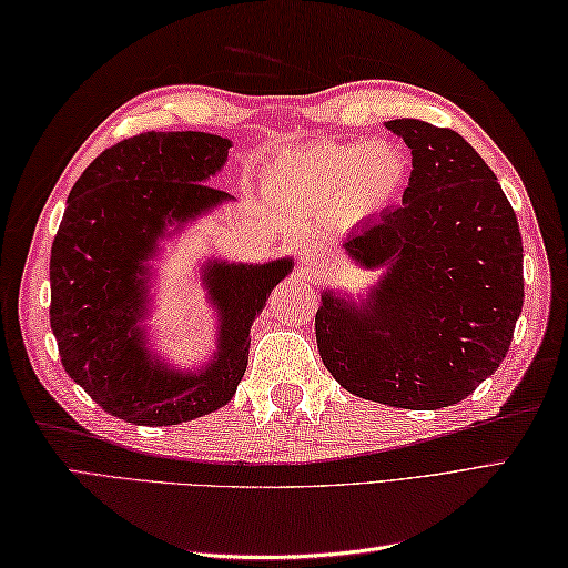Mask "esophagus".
Returning <instances> with one entry per match:
<instances>
[{
	"instance_id": "esophagus-1",
	"label": "esophagus",
	"mask_w": 568,
	"mask_h": 568,
	"mask_svg": "<svg viewBox=\"0 0 568 568\" xmlns=\"http://www.w3.org/2000/svg\"><path fill=\"white\" fill-rule=\"evenodd\" d=\"M300 253H303V258H305V261H312V256H315V251H312L310 246H305V248L300 251Z\"/></svg>"
}]
</instances>
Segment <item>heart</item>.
<instances>
[{
	"instance_id": "heart-1",
	"label": "heart",
	"mask_w": 568,
	"mask_h": 568,
	"mask_svg": "<svg viewBox=\"0 0 568 568\" xmlns=\"http://www.w3.org/2000/svg\"><path fill=\"white\" fill-rule=\"evenodd\" d=\"M409 163L393 143H322L275 168V185L344 220L388 210L407 185Z\"/></svg>"
}]
</instances>
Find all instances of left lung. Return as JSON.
<instances>
[{
    "label": "left lung",
    "instance_id": "left-lung-1",
    "mask_svg": "<svg viewBox=\"0 0 568 568\" xmlns=\"http://www.w3.org/2000/svg\"><path fill=\"white\" fill-rule=\"evenodd\" d=\"M413 151L403 204L346 236L385 268L361 305L322 293L317 348L334 381L405 409L462 403L498 371L523 312V236L496 173L452 129L385 122Z\"/></svg>",
    "mask_w": 568,
    "mask_h": 568
}]
</instances>
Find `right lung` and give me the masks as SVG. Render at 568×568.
<instances>
[{
	"mask_svg": "<svg viewBox=\"0 0 568 568\" xmlns=\"http://www.w3.org/2000/svg\"><path fill=\"white\" fill-rule=\"evenodd\" d=\"M232 141L202 131H146L102 151L68 195L51 248V329L68 376L104 413L168 427L224 407L248 364L251 324L293 258L204 265L220 315L216 352L204 368L168 366L146 346L149 258L185 222L232 200L207 185ZM173 225L171 233L166 226Z\"/></svg>",
	"mask_w": 568,
	"mask_h": 568,
	"instance_id": "add662e5",
	"label": "right lung"
}]
</instances>
